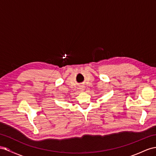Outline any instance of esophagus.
I'll return each instance as SVG.
<instances>
[{
  "instance_id": "1",
  "label": "esophagus",
  "mask_w": 156,
  "mask_h": 156,
  "mask_svg": "<svg viewBox=\"0 0 156 156\" xmlns=\"http://www.w3.org/2000/svg\"><path fill=\"white\" fill-rule=\"evenodd\" d=\"M83 90H84V89H83V88H81V91H83Z\"/></svg>"
}]
</instances>
